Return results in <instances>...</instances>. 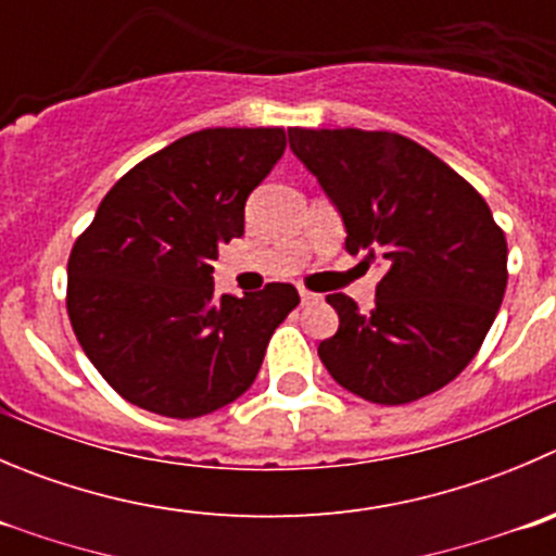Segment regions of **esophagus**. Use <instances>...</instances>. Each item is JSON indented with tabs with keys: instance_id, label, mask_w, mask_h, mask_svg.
Here are the masks:
<instances>
[{
	"instance_id": "34e87169",
	"label": "esophagus",
	"mask_w": 556,
	"mask_h": 556,
	"mask_svg": "<svg viewBox=\"0 0 556 556\" xmlns=\"http://www.w3.org/2000/svg\"><path fill=\"white\" fill-rule=\"evenodd\" d=\"M300 300H303V305H311V303H319L321 294L308 292V289H300Z\"/></svg>"
}]
</instances>
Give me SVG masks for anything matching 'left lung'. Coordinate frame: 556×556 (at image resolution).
<instances>
[{
	"mask_svg": "<svg viewBox=\"0 0 556 556\" xmlns=\"http://www.w3.org/2000/svg\"><path fill=\"white\" fill-rule=\"evenodd\" d=\"M289 147L341 213L346 251L384 267L371 314L327 294L338 332L319 343L330 377L374 404L445 388L469 366L507 287L505 231L447 163L388 130L289 128Z\"/></svg>",
	"mask_w": 556,
	"mask_h": 556,
	"instance_id": "1",
	"label": "left lung"
}]
</instances>
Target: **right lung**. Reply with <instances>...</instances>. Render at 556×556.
Masks as SVG:
<instances>
[{
  "mask_svg": "<svg viewBox=\"0 0 556 556\" xmlns=\"http://www.w3.org/2000/svg\"><path fill=\"white\" fill-rule=\"evenodd\" d=\"M287 150L283 128H207L130 168L67 258V316L100 377L163 417H202L256 379L292 283L218 294L220 242L242 237L251 190Z\"/></svg>",
  "mask_w": 556,
  "mask_h": 556,
  "instance_id": "obj_1",
  "label": "right lung"
}]
</instances>
